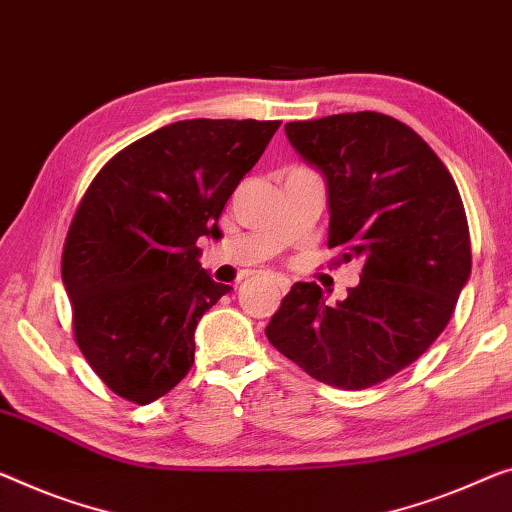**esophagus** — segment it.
<instances>
[{
  "mask_svg": "<svg viewBox=\"0 0 512 512\" xmlns=\"http://www.w3.org/2000/svg\"><path fill=\"white\" fill-rule=\"evenodd\" d=\"M269 282H271V285L276 287V289H280V292H287L289 285H292V282H289L287 278H280V276H271Z\"/></svg>",
  "mask_w": 512,
  "mask_h": 512,
  "instance_id": "34e87169",
  "label": "esophagus"
}]
</instances>
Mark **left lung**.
<instances>
[{
	"instance_id": "obj_1",
	"label": "left lung",
	"mask_w": 512,
	"mask_h": 512,
	"mask_svg": "<svg viewBox=\"0 0 512 512\" xmlns=\"http://www.w3.org/2000/svg\"><path fill=\"white\" fill-rule=\"evenodd\" d=\"M285 133L329 183V248L363 269L335 305L317 282H296L266 338L317 381L361 391L398 375L446 329L471 273L467 213L430 144L388 114L289 121Z\"/></svg>"
}]
</instances>
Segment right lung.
Here are the masks:
<instances>
[{"instance_id":"1","label":"right lung","mask_w":512,"mask_h":512,"mask_svg":"<svg viewBox=\"0 0 512 512\" xmlns=\"http://www.w3.org/2000/svg\"><path fill=\"white\" fill-rule=\"evenodd\" d=\"M280 121L188 119L128 144L75 209L61 253L73 338L119 398L149 404L195 363V326L232 287L213 282L197 239L218 218Z\"/></svg>"}]
</instances>
